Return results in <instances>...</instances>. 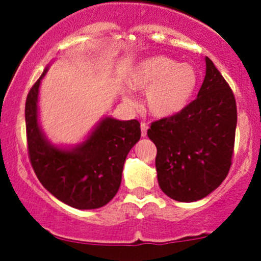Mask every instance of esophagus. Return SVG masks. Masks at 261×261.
I'll return each instance as SVG.
<instances>
[{
	"instance_id": "obj_1",
	"label": "esophagus",
	"mask_w": 261,
	"mask_h": 261,
	"mask_svg": "<svg viewBox=\"0 0 261 261\" xmlns=\"http://www.w3.org/2000/svg\"><path fill=\"white\" fill-rule=\"evenodd\" d=\"M140 127H141V136H146L147 128H149L147 123L146 122H141L140 123Z\"/></svg>"
}]
</instances>
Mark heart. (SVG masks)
Returning a JSON list of instances; mask_svg holds the SVG:
<instances>
[{
	"label": "heart",
	"mask_w": 261,
	"mask_h": 261,
	"mask_svg": "<svg viewBox=\"0 0 261 261\" xmlns=\"http://www.w3.org/2000/svg\"><path fill=\"white\" fill-rule=\"evenodd\" d=\"M134 89L146 92V106L158 117L173 116L183 110L197 86V72L191 64L167 57L143 60L130 78ZM128 101V96H126Z\"/></svg>",
	"instance_id": "1"
}]
</instances>
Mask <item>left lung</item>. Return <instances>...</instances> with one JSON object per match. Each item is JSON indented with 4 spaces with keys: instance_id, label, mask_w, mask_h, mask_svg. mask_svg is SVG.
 <instances>
[{
    "instance_id": "8db88e82",
    "label": "left lung",
    "mask_w": 261,
    "mask_h": 261,
    "mask_svg": "<svg viewBox=\"0 0 261 261\" xmlns=\"http://www.w3.org/2000/svg\"><path fill=\"white\" fill-rule=\"evenodd\" d=\"M238 110L232 89L212 60L197 98L178 114L151 122L155 167L162 191L179 202L208 196L232 164Z\"/></svg>"
}]
</instances>
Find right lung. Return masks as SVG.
<instances>
[{
  "label": "right lung",
  "instance_id": "add662e5",
  "mask_svg": "<svg viewBox=\"0 0 261 261\" xmlns=\"http://www.w3.org/2000/svg\"><path fill=\"white\" fill-rule=\"evenodd\" d=\"M44 70L29 91L25 103L29 159L46 189L70 207L94 210L117 193L123 163L141 136L138 120L106 117L83 144L63 150L46 141L38 123V94Z\"/></svg>",
  "mask_w": 261,
  "mask_h": 261
}]
</instances>
